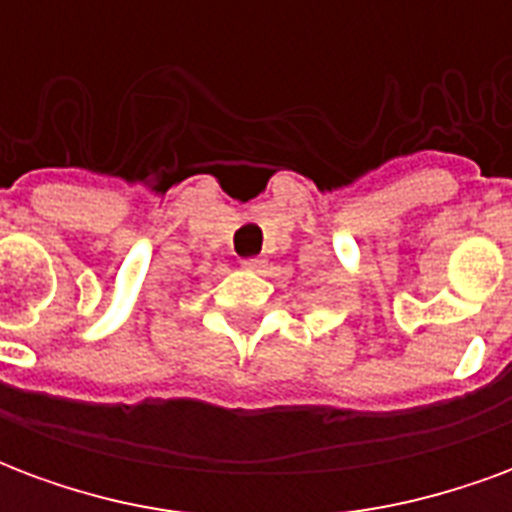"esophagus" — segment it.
Segmentation results:
<instances>
[{"instance_id": "1", "label": "esophagus", "mask_w": 512, "mask_h": 512, "mask_svg": "<svg viewBox=\"0 0 512 512\" xmlns=\"http://www.w3.org/2000/svg\"><path fill=\"white\" fill-rule=\"evenodd\" d=\"M241 266L249 268V271H260V268H263V260H260V257H246Z\"/></svg>"}]
</instances>
